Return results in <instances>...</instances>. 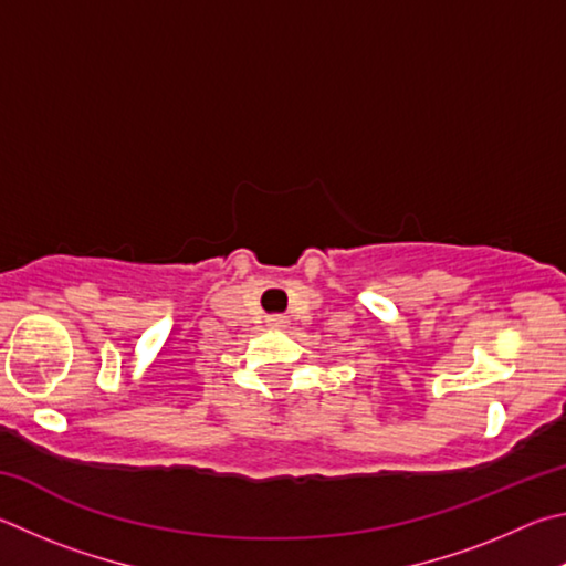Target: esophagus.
I'll list each match as a JSON object with an SVG mask.
<instances>
[{
	"instance_id": "1",
	"label": "esophagus",
	"mask_w": 566,
	"mask_h": 566,
	"mask_svg": "<svg viewBox=\"0 0 566 566\" xmlns=\"http://www.w3.org/2000/svg\"><path fill=\"white\" fill-rule=\"evenodd\" d=\"M265 323H268V328H273V331L289 328V318H285V315H271Z\"/></svg>"
}]
</instances>
